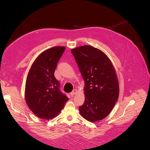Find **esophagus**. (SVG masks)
I'll use <instances>...</instances> for the list:
<instances>
[{
	"instance_id": "obj_1",
	"label": "esophagus",
	"mask_w": 150,
	"mask_h": 150,
	"mask_svg": "<svg viewBox=\"0 0 150 150\" xmlns=\"http://www.w3.org/2000/svg\"><path fill=\"white\" fill-rule=\"evenodd\" d=\"M77 91H77V90H76V89H74V90H73V91H72V92H71V93H70V95H71V96H74L75 95V93H76Z\"/></svg>"
}]
</instances>
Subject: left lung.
I'll use <instances>...</instances> for the list:
<instances>
[{
    "instance_id": "left-lung-1",
    "label": "left lung",
    "mask_w": 150,
    "mask_h": 150,
    "mask_svg": "<svg viewBox=\"0 0 150 150\" xmlns=\"http://www.w3.org/2000/svg\"><path fill=\"white\" fill-rule=\"evenodd\" d=\"M84 80L85 100L79 107L84 119L96 122L104 119L112 110L119 96L115 69L100 49L85 45L71 50Z\"/></svg>"
}]
</instances>
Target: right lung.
Segmentation results:
<instances>
[{"label": "right lung", "mask_w": 150, "mask_h": 150, "mask_svg": "<svg viewBox=\"0 0 150 150\" xmlns=\"http://www.w3.org/2000/svg\"><path fill=\"white\" fill-rule=\"evenodd\" d=\"M66 47L57 46L42 52L28 72L25 88V100L30 109L42 119L57 117L69 98L59 91L54 70Z\"/></svg>", "instance_id": "add662e5"}]
</instances>
